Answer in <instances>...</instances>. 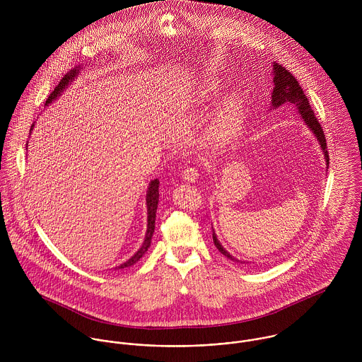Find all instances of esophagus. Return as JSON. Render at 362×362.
<instances>
[{
	"mask_svg": "<svg viewBox=\"0 0 362 362\" xmlns=\"http://www.w3.org/2000/svg\"><path fill=\"white\" fill-rule=\"evenodd\" d=\"M198 177H199V173H198V170L194 168V167H188V168H185L184 173H182V178H184L187 182H195V181L198 180Z\"/></svg>",
	"mask_w": 362,
	"mask_h": 362,
	"instance_id": "esophagus-1",
	"label": "esophagus"
}]
</instances>
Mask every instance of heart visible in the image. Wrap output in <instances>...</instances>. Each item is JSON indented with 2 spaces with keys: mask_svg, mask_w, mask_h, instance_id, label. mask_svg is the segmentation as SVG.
Instances as JSON below:
<instances>
[{
  "mask_svg": "<svg viewBox=\"0 0 362 362\" xmlns=\"http://www.w3.org/2000/svg\"><path fill=\"white\" fill-rule=\"evenodd\" d=\"M220 93H221L220 82L207 81L206 83H204L198 89L197 96L201 103L209 104L211 103L214 99H217ZM243 114H244L243 95L238 92H233L227 95L220 108L217 110L210 128V135L213 142L217 145H226L231 142L240 132Z\"/></svg>",
  "mask_w": 362,
  "mask_h": 362,
  "instance_id": "1",
  "label": "heart"
}]
</instances>
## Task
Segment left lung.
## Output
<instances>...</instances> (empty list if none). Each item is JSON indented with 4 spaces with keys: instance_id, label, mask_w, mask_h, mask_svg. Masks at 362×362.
<instances>
[{
    "instance_id": "obj_1",
    "label": "left lung",
    "mask_w": 362,
    "mask_h": 362,
    "mask_svg": "<svg viewBox=\"0 0 362 362\" xmlns=\"http://www.w3.org/2000/svg\"><path fill=\"white\" fill-rule=\"evenodd\" d=\"M273 92H272V100H270V110H276L280 105L284 104H293L298 108V114L301 117V119L305 122V125L310 128V132L313 134V136L316 138L320 151L325 157L326 161V170L329 168V155H327V146H326V139H325V134L323 129L319 124V121L316 119L312 108H310L308 98L304 95L298 81L294 78L293 74H290L283 65H279L276 62H273ZM211 233H213V243L216 245V248L226 257V258L233 260V262H240V263H245L244 260H238L234 258L233 255H230V252H227L223 245L220 244V241L217 240V235L211 227Z\"/></svg>"
}]
</instances>
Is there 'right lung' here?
Listing matches in <instances>:
<instances>
[{
  "label": "right lung",
  "mask_w": 362,
  "mask_h": 362,
  "mask_svg": "<svg viewBox=\"0 0 362 362\" xmlns=\"http://www.w3.org/2000/svg\"><path fill=\"white\" fill-rule=\"evenodd\" d=\"M81 69H82V65H78V66L72 68L71 71H68V72L65 74V76L59 81V83L55 86L54 92L49 96V99H47V102H46V107H47L49 104H52V102L61 95V92H64V90L68 88V85L79 75ZM33 127H35V124L30 127V134H32V131H33ZM28 144H29V142H28ZM28 144H26V145H28ZM26 149H28V146H26ZM158 184H160V182H158L157 178L152 180V181L149 182V188H148V192H146L148 228H146L145 240H144L141 248H139L131 258L128 259V260H125L124 263H121V264H119L118 267H115V269H124V267L132 266L134 263H136L139 259L142 258V257L146 254V251L149 250V247H151V244H152V237H153V233H155L156 211H157V205H158Z\"/></svg>",
  "instance_id": "1"
}]
</instances>
